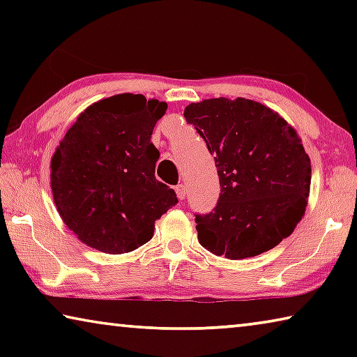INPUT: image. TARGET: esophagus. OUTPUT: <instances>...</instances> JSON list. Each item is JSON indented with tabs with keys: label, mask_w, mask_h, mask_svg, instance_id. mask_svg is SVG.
Wrapping results in <instances>:
<instances>
[{
	"label": "esophagus",
	"mask_w": 357,
	"mask_h": 357,
	"mask_svg": "<svg viewBox=\"0 0 357 357\" xmlns=\"http://www.w3.org/2000/svg\"><path fill=\"white\" fill-rule=\"evenodd\" d=\"M174 190H176V195H178L179 200H184V198H185V185L178 184L176 187H174Z\"/></svg>",
	"instance_id": "1"
}]
</instances>
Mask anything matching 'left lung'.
Listing matches in <instances>:
<instances>
[{"mask_svg":"<svg viewBox=\"0 0 357 357\" xmlns=\"http://www.w3.org/2000/svg\"><path fill=\"white\" fill-rule=\"evenodd\" d=\"M220 181L214 213L197 215L198 241L217 257L244 259L293 233L309 203L312 167L298 132L273 108L238 98L187 105Z\"/></svg>","mask_w":357,"mask_h":357,"instance_id":"1","label":"left lung"}]
</instances>
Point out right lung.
Segmentation results:
<instances>
[{"label": "right lung", "instance_id": "1", "mask_svg": "<svg viewBox=\"0 0 357 357\" xmlns=\"http://www.w3.org/2000/svg\"><path fill=\"white\" fill-rule=\"evenodd\" d=\"M167 102L116 94L89 105L50 162V187L63 222L91 249L119 255L153 238L154 223L178 203L154 176L151 143Z\"/></svg>", "mask_w": 357, "mask_h": 357}]
</instances>
